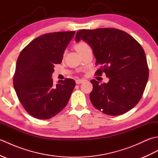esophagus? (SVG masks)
I'll use <instances>...</instances> for the list:
<instances>
[{"mask_svg": "<svg viewBox=\"0 0 158 158\" xmlns=\"http://www.w3.org/2000/svg\"><path fill=\"white\" fill-rule=\"evenodd\" d=\"M84 81H85L84 79H76V83L77 84H80V83H82L83 82H84Z\"/></svg>", "mask_w": 158, "mask_h": 158, "instance_id": "1", "label": "esophagus"}]
</instances>
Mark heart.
Returning <instances> with one entry per match:
<instances>
[{"instance_id":"1","label":"heart","mask_w":158,"mask_h":158,"mask_svg":"<svg viewBox=\"0 0 158 158\" xmlns=\"http://www.w3.org/2000/svg\"><path fill=\"white\" fill-rule=\"evenodd\" d=\"M88 45L87 43L84 41H79V43H76V44L75 45V48L76 49V50L77 52H78L79 53L80 52H81L82 50H83L84 49L88 48Z\"/></svg>"}]
</instances>
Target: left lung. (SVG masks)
<instances>
[{"label": "left lung", "mask_w": 158, "mask_h": 158, "mask_svg": "<svg viewBox=\"0 0 158 158\" xmlns=\"http://www.w3.org/2000/svg\"><path fill=\"white\" fill-rule=\"evenodd\" d=\"M83 40L91 47L100 68L96 75L106 74L108 83L91 80L89 99L93 106L109 115H120L134 108L141 98L149 77L145 52L126 32L104 28L81 30L75 41Z\"/></svg>", "instance_id": "left-lung-1"}]
</instances>
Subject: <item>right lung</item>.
Returning <instances> with one entry per match:
<instances>
[{"label": "right lung", "instance_id": "right-lung-1", "mask_svg": "<svg viewBox=\"0 0 158 158\" xmlns=\"http://www.w3.org/2000/svg\"><path fill=\"white\" fill-rule=\"evenodd\" d=\"M75 31L45 34L25 47L17 60L13 86L30 115L39 119L54 117L64 108L75 86V80L52 78L54 65L62 62Z\"/></svg>", "mask_w": 158, "mask_h": 158}]
</instances>
